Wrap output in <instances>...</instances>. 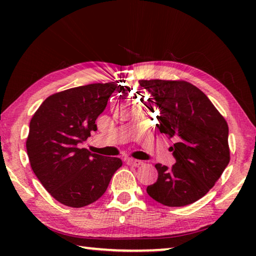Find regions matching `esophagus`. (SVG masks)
Instances as JSON below:
<instances>
[{
    "label": "esophagus",
    "instance_id": "1",
    "mask_svg": "<svg viewBox=\"0 0 256 256\" xmlns=\"http://www.w3.org/2000/svg\"><path fill=\"white\" fill-rule=\"evenodd\" d=\"M127 164H128V166H142L143 162H142V160H138L128 158L127 160Z\"/></svg>",
    "mask_w": 256,
    "mask_h": 256
}]
</instances>
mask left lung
Segmentation results:
<instances>
[{
    "label": "left lung",
    "mask_w": 256,
    "mask_h": 256,
    "mask_svg": "<svg viewBox=\"0 0 256 256\" xmlns=\"http://www.w3.org/2000/svg\"><path fill=\"white\" fill-rule=\"evenodd\" d=\"M160 114L156 127L174 138L172 168L156 164L158 178L146 188L171 208L190 205L214 186L230 163L228 124L198 87L184 80H140ZM150 104V106H152Z\"/></svg>",
    "instance_id": "obj_1"
}]
</instances>
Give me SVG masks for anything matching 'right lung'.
I'll use <instances>...</instances> for the list:
<instances>
[{"label": "right lung", "mask_w": 256, "mask_h": 256, "mask_svg": "<svg viewBox=\"0 0 256 256\" xmlns=\"http://www.w3.org/2000/svg\"><path fill=\"white\" fill-rule=\"evenodd\" d=\"M116 82L90 84L52 94L30 121L26 152L31 169L48 194L70 208L96 202L122 166L118 157L78 148L96 130V120L118 88Z\"/></svg>", "instance_id": "add662e5"}]
</instances>
